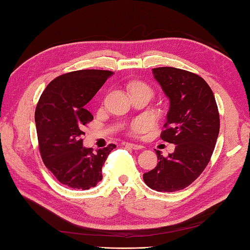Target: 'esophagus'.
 <instances>
[{
	"label": "esophagus",
	"instance_id": "1",
	"mask_svg": "<svg viewBox=\"0 0 250 250\" xmlns=\"http://www.w3.org/2000/svg\"><path fill=\"white\" fill-rule=\"evenodd\" d=\"M125 147H130V148H132V149H143V147L142 145H139V144H132V143H125L124 144Z\"/></svg>",
	"mask_w": 250,
	"mask_h": 250
}]
</instances>
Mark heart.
Listing matches in <instances>:
<instances>
[{
    "instance_id": "obj_1",
    "label": "heart",
    "mask_w": 250,
    "mask_h": 250,
    "mask_svg": "<svg viewBox=\"0 0 250 250\" xmlns=\"http://www.w3.org/2000/svg\"><path fill=\"white\" fill-rule=\"evenodd\" d=\"M130 90H131V92L141 91V90H149V91H151L150 88L146 86V84L143 83H132L131 87H130ZM146 128H147V122L145 120H135L134 122H132L131 126H130L131 132L133 134L141 133V132L144 131Z\"/></svg>"
}]
</instances>
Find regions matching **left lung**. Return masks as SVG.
I'll use <instances>...</instances> for the list:
<instances>
[{
    "mask_svg": "<svg viewBox=\"0 0 250 250\" xmlns=\"http://www.w3.org/2000/svg\"><path fill=\"white\" fill-rule=\"evenodd\" d=\"M169 101L161 139L176 145L167 158L156 150L158 164L143 175L145 184L159 192L188 187L208 164L219 134V113L214 93L203 78L175 67L152 68Z\"/></svg>",
    "mask_w": 250,
    "mask_h": 250,
    "instance_id": "obj_1",
    "label": "left lung"
}]
</instances>
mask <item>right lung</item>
Returning a JSON list of instances; mask_svg holds the SVG:
<instances>
[{
  "label": "right lung",
  "mask_w": 250,
  "mask_h": 250,
  "mask_svg": "<svg viewBox=\"0 0 250 250\" xmlns=\"http://www.w3.org/2000/svg\"><path fill=\"white\" fill-rule=\"evenodd\" d=\"M113 72L74 71L54 79L42 93L35 109L40 151L46 167L63 185L87 190L97 186L109 152L83 146V126L93 119L86 105Z\"/></svg>",
  "instance_id": "right-lung-1"
}]
</instances>
